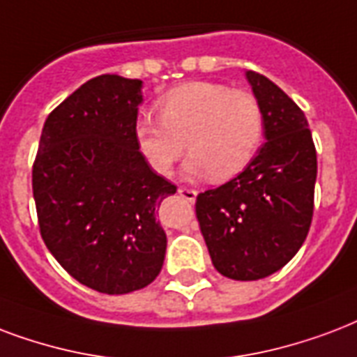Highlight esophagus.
Listing matches in <instances>:
<instances>
[{
	"label": "esophagus",
	"instance_id": "34e87169",
	"mask_svg": "<svg viewBox=\"0 0 357 357\" xmlns=\"http://www.w3.org/2000/svg\"><path fill=\"white\" fill-rule=\"evenodd\" d=\"M179 197H183L185 200H189V202H195L197 200V190L189 189V187H179L178 189Z\"/></svg>",
	"mask_w": 357,
	"mask_h": 357
}]
</instances>
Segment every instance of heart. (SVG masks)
Returning <instances> with one entry per match:
<instances>
[{"mask_svg":"<svg viewBox=\"0 0 357 357\" xmlns=\"http://www.w3.org/2000/svg\"><path fill=\"white\" fill-rule=\"evenodd\" d=\"M158 119L142 118L135 127L140 153L157 174L172 172L190 151L185 174L228 179L257 155L264 135L257 97L217 82H187L157 100Z\"/></svg>","mask_w":357,"mask_h":357,"instance_id":"obj_1","label":"heart"}]
</instances>
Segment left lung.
I'll use <instances>...</instances> for the list:
<instances>
[{
    "label": "left lung",
    "mask_w": 357,
    "mask_h": 357,
    "mask_svg": "<svg viewBox=\"0 0 357 357\" xmlns=\"http://www.w3.org/2000/svg\"><path fill=\"white\" fill-rule=\"evenodd\" d=\"M245 76L262 106L266 144L239 176L198 195L197 219L215 269L258 281L287 266L309 234L317 149L301 108L266 76Z\"/></svg>",
    "instance_id": "1"
}]
</instances>
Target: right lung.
<instances>
[{
	"label": "right lung",
	"instance_id": "right-lung-1",
	"mask_svg": "<svg viewBox=\"0 0 357 357\" xmlns=\"http://www.w3.org/2000/svg\"><path fill=\"white\" fill-rule=\"evenodd\" d=\"M140 102L142 80L91 78L46 118L33 162L48 251L76 281L102 294L148 287L167 252L157 208L176 185L138 149Z\"/></svg>",
	"mask_w": 357,
	"mask_h": 357
}]
</instances>
